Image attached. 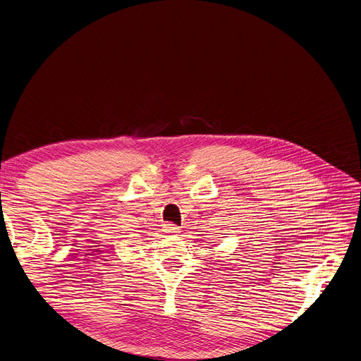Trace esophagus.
Instances as JSON below:
<instances>
[{
  "label": "esophagus",
  "mask_w": 361,
  "mask_h": 361,
  "mask_svg": "<svg viewBox=\"0 0 361 361\" xmlns=\"http://www.w3.org/2000/svg\"><path fill=\"white\" fill-rule=\"evenodd\" d=\"M164 231H166V233H170V235H176L180 232V227L174 223H167L166 226H164Z\"/></svg>",
  "instance_id": "1"
}]
</instances>
